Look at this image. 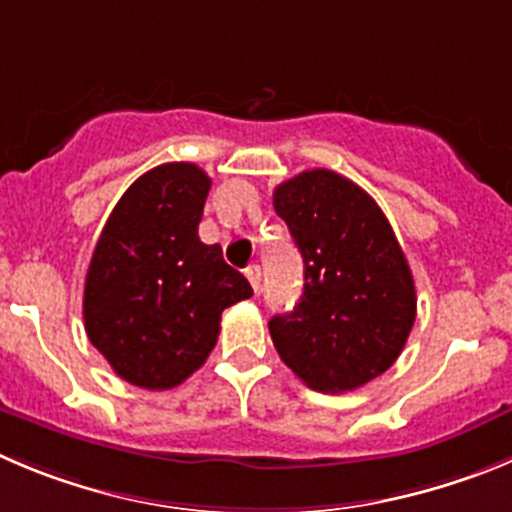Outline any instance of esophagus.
<instances>
[{
  "mask_svg": "<svg viewBox=\"0 0 512 512\" xmlns=\"http://www.w3.org/2000/svg\"><path fill=\"white\" fill-rule=\"evenodd\" d=\"M245 275H247V280H250V285H252V290H260V283H262V270H260V265H250L245 270Z\"/></svg>",
  "mask_w": 512,
  "mask_h": 512,
  "instance_id": "34e87169",
  "label": "esophagus"
}]
</instances>
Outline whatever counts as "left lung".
<instances>
[{
  "mask_svg": "<svg viewBox=\"0 0 512 512\" xmlns=\"http://www.w3.org/2000/svg\"><path fill=\"white\" fill-rule=\"evenodd\" d=\"M272 207L303 255V295L272 315L280 358L315 391H353L384 374L417 318L409 262L379 204L328 169L283 181Z\"/></svg>",
  "mask_w": 512,
  "mask_h": 512,
  "instance_id": "left-lung-1",
  "label": "left lung"
}]
</instances>
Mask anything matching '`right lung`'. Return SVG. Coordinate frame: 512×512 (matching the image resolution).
Wrapping results in <instances>:
<instances>
[{"mask_svg": "<svg viewBox=\"0 0 512 512\" xmlns=\"http://www.w3.org/2000/svg\"><path fill=\"white\" fill-rule=\"evenodd\" d=\"M212 179L174 161L138 176L105 222L85 275L90 343L121 379L174 389L207 361L222 310L250 298L219 245L199 240Z\"/></svg>", "mask_w": 512, "mask_h": 512, "instance_id": "add662e5", "label": "right lung"}]
</instances>
